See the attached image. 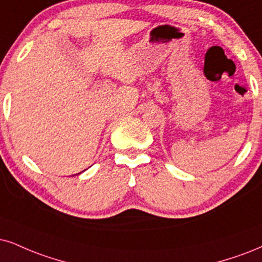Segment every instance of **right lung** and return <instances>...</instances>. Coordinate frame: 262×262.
<instances>
[{"label":"right lung","mask_w":262,"mask_h":262,"mask_svg":"<svg viewBox=\"0 0 262 262\" xmlns=\"http://www.w3.org/2000/svg\"><path fill=\"white\" fill-rule=\"evenodd\" d=\"M83 171H84V170H83ZM78 174H79V173H78ZM76 175H77V174H76Z\"/></svg>","instance_id":"add662e5"}]
</instances>
